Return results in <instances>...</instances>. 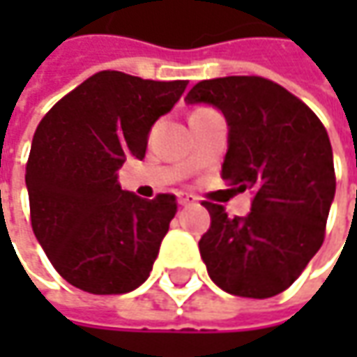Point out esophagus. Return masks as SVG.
I'll use <instances>...</instances> for the list:
<instances>
[{"mask_svg":"<svg viewBox=\"0 0 357 357\" xmlns=\"http://www.w3.org/2000/svg\"><path fill=\"white\" fill-rule=\"evenodd\" d=\"M178 202L183 206H190V204H197V197L195 195H188V192H178Z\"/></svg>","mask_w":357,"mask_h":357,"instance_id":"obj_1","label":"esophagus"}]
</instances>
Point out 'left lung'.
<instances>
[{
	"instance_id": "obj_1",
	"label": "left lung",
	"mask_w": 357,
	"mask_h": 357,
	"mask_svg": "<svg viewBox=\"0 0 357 357\" xmlns=\"http://www.w3.org/2000/svg\"><path fill=\"white\" fill-rule=\"evenodd\" d=\"M186 103L218 107L228 123L220 176L252 190L248 216L202 202L211 228L199 242L208 276L225 292L270 298L290 288L320 250L336 192L332 144L322 121L282 85L256 75L206 79Z\"/></svg>"
}]
</instances>
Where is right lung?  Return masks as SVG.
I'll return each instance as SVG.
<instances>
[{
    "label": "right lung",
    "mask_w": 357,
    "mask_h": 357,
    "mask_svg": "<svg viewBox=\"0 0 357 357\" xmlns=\"http://www.w3.org/2000/svg\"><path fill=\"white\" fill-rule=\"evenodd\" d=\"M186 81L99 71L37 125L25 167L35 238L53 268L89 294H127L151 274L176 199L121 190L117 169L143 158L149 130Z\"/></svg>",
    "instance_id": "right-lung-1"
}]
</instances>
